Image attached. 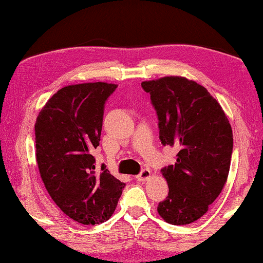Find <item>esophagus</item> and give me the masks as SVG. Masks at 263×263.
<instances>
[{"instance_id":"obj_1","label":"esophagus","mask_w":263,"mask_h":263,"mask_svg":"<svg viewBox=\"0 0 263 263\" xmlns=\"http://www.w3.org/2000/svg\"><path fill=\"white\" fill-rule=\"evenodd\" d=\"M149 177H151V172H149V169H142L141 173L135 176V179L138 180V181H146Z\"/></svg>"}]
</instances>
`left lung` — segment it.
I'll use <instances>...</instances> for the list:
<instances>
[{"mask_svg": "<svg viewBox=\"0 0 263 263\" xmlns=\"http://www.w3.org/2000/svg\"><path fill=\"white\" fill-rule=\"evenodd\" d=\"M158 117L159 139L179 148L175 164L162 169L169 186L158 214L172 224H189L206 213L230 173L233 134L216 99L185 77L141 83Z\"/></svg>", "mask_w": 263, "mask_h": 263, "instance_id": "8db88e82", "label": "left lung"}]
</instances>
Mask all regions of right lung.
I'll list each match as a JSON object with an SVG mask.
<instances>
[{
	"mask_svg": "<svg viewBox=\"0 0 263 263\" xmlns=\"http://www.w3.org/2000/svg\"><path fill=\"white\" fill-rule=\"evenodd\" d=\"M117 86L104 82L61 88L35 124L36 159L42 181L60 210L82 224L107 221L125 183L106 165L95 170L105 104Z\"/></svg>",
	"mask_w": 263,
	"mask_h": 263,
	"instance_id": "right-lung-1",
	"label": "right lung"
}]
</instances>
